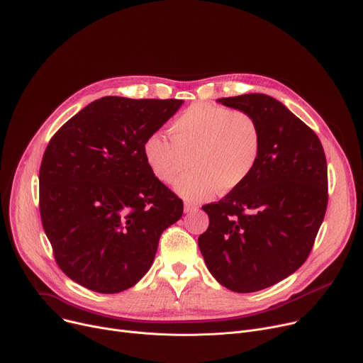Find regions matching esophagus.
<instances>
[{"label": "esophagus", "mask_w": 363, "mask_h": 363, "mask_svg": "<svg viewBox=\"0 0 363 363\" xmlns=\"http://www.w3.org/2000/svg\"><path fill=\"white\" fill-rule=\"evenodd\" d=\"M195 211H199V207H196V206H192L189 203L184 204V213L185 214H191V213H195Z\"/></svg>", "instance_id": "34e87169"}]
</instances>
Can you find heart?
I'll return each instance as SVG.
<instances>
[{"mask_svg":"<svg viewBox=\"0 0 363 363\" xmlns=\"http://www.w3.org/2000/svg\"><path fill=\"white\" fill-rule=\"evenodd\" d=\"M171 140L159 133L143 143V157L152 175L171 185L188 167L194 168L177 184L182 199L201 203L220 191L243 185L255 171L262 152L256 120L239 110L195 103L169 127Z\"/></svg>","mask_w":363,"mask_h":363,"instance_id":"obj_1","label":"heart"}]
</instances>
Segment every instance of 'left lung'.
Masks as SVG:
<instances>
[{
  "label": "left lung",
  "instance_id": "8db88e82",
  "mask_svg": "<svg viewBox=\"0 0 363 363\" xmlns=\"http://www.w3.org/2000/svg\"><path fill=\"white\" fill-rule=\"evenodd\" d=\"M217 101L256 120L262 152L243 185L203 206L210 224L199 246L218 284L255 292L308 257L327 208V162L314 131L275 98L245 94Z\"/></svg>",
  "mask_w": 363,
  "mask_h": 363
}]
</instances>
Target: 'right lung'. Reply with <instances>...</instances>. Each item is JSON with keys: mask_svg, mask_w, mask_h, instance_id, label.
Masks as SVG:
<instances>
[{"mask_svg": "<svg viewBox=\"0 0 363 363\" xmlns=\"http://www.w3.org/2000/svg\"><path fill=\"white\" fill-rule=\"evenodd\" d=\"M182 100L103 96L65 123L40 164V216L59 268L101 294L136 285L152 267L160 235L182 200L159 182L145 140Z\"/></svg>", "mask_w": 363, "mask_h": 363, "instance_id": "1", "label": "right lung"}]
</instances>
